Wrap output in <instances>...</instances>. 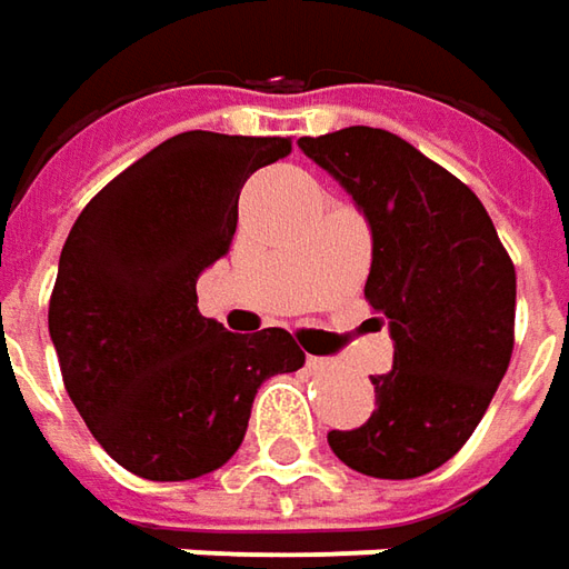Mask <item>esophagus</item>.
I'll use <instances>...</instances> for the list:
<instances>
[{
  "mask_svg": "<svg viewBox=\"0 0 569 569\" xmlns=\"http://www.w3.org/2000/svg\"><path fill=\"white\" fill-rule=\"evenodd\" d=\"M308 367H311L315 373H323V370L333 367V358H308Z\"/></svg>",
  "mask_w": 569,
  "mask_h": 569,
  "instance_id": "1",
  "label": "esophagus"
}]
</instances>
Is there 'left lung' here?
Segmentation results:
<instances>
[{
    "label": "left lung",
    "mask_w": 569,
    "mask_h": 569,
    "mask_svg": "<svg viewBox=\"0 0 569 569\" xmlns=\"http://www.w3.org/2000/svg\"><path fill=\"white\" fill-rule=\"evenodd\" d=\"M299 149L365 211V299L396 342L392 370L370 377L377 411L327 442L365 477H423L473 436L511 365V254L473 189L389 130L346 127Z\"/></svg>",
    "instance_id": "1"
}]
</instances>
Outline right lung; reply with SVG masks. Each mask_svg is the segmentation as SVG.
<instances>
[{"instance_id":"right-lung-1","label":"right lung","mask_w":569,"mask_h":569,"mask_svg":"<svg viewBox=\"0 0 569 569\" xmlns=\"http://www.w3.org/2000/svg\"><path fill=\"white\" fill-rule=\"evenodd\" d=\"M289 152L283 137L177 133L96 192L68 233L49 299L61 380L96 442L137 477L218 470L261 382L305 365L280 327L227 333L196 305L199 273L230 252L242 183Z\"/></svg>"}]
</instances>
